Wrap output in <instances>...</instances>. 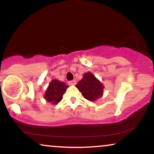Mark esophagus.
<instances>
[{
  "instance_id": "obj_1",
  "label": "esophagus",
  "mask_w": 154,
  "mask_h": 154,
  "mask_svg": "<svg viewBox=\"0 0 154 154\" xmlns=\"http://www.w3.org/2000/svg\"><path fill=\"white\" fill-rule=\"evenodd\" d=\"M68 83H69V85H75V84H76V81H75V80H73V81H69Z\"/></svg>"
}]
</instances>
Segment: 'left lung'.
I'll use <instances>...</instances> for the list:
<instances>
[{
  "instance_id": "8db88e82",
  "label": "left lung",
  "mask_w": 154,
  "mask_h": 154,
  "mask_svg": "<svg viewBox=\"0 0 154 154\" xmlns=\"http://www.w3.org/2000/svg\"><path fill=\"white\" fill-rule=\"evenodd\" d=\"M76 87L86 100L94 102L103 94L104 85L92 73H84L83 79L79 81Z\"/></svg>"
}]
</instances>
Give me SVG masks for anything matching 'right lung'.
Masks as SVG:
<instances>
[{"instance_id": "obj_1", "label": "right lung", "mask_w": 154, "mask_h": 154, "mask_svg": "<svg viewBox=\"0 0 154 154\" xmlns=\"http://www.w3.org/2000/svg\"><path fill=\"white\" fill-rule=\"evenodd\" d=\"M67 88H69V86L66 85L64 82L58 80H52L46 90L44 98L46 101L52 104H58L62 100L63 94L65 93Z\"/></svg>"}]
</instances>
